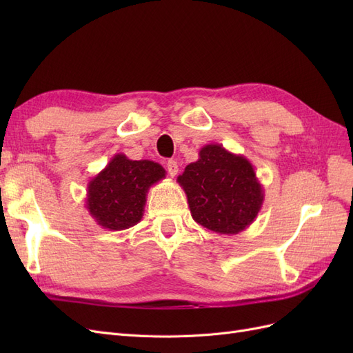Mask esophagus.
Returning a JSON list of instances; mask_svg holds the SVG:
<instances>
[{"instance_id": "1", "label": "esophagus", "mask_w": 353, "mask_h": 353, "mask_svg": "<svg viewBox=\"0 0 353 353\" xmlns=\"http://www.w3.org/2000/svg\"><path fill=\"white\" fill-rule=\"evenodd\" d=\"M166 170H168V174L170 175V176H175L176 174H178V163L175 162V160H168L166 162Z\"/></svg>"}]
</instances>
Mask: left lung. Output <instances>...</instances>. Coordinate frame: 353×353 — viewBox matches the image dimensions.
<instances>
[{"label": "left lung", "mask_w": 353, "mask_h": 353, "mask_svg": "<svg viewBox=\"0 0 353 353\" xmlns=\"http://www.w3.org/2000/svg\"><path fill=\"white\" fill-rule=\"evenodd\" d=\"M176 181L185 191L193 219L216 234L244 231L258 216L265 199L250 160L221 144L201 147L199 159L187 165Z\"/></svg>", "instance_id": "1"}]
</instances>
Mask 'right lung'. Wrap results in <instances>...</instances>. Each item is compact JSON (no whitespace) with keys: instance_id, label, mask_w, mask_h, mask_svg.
I'll list each match as a JSON object with an SVG mask.
<instances>
[{"instance_id":"right-lung-1","label":"right lung","mask_w":353,"mask_h":353,"mask_svg":"<svg viewBox=\"0 0 353 353\" xmlns=\"http://www.w3.org/2000/svg\"><path fill=\"white\" fill-rule=\"evenodd\" d=\"M165 176L166 170L153 160H131L117 153L101 172L91 178L85 208L105 230L131 228L144 215L148 190Z\"/></svg>"}]
</instances>
